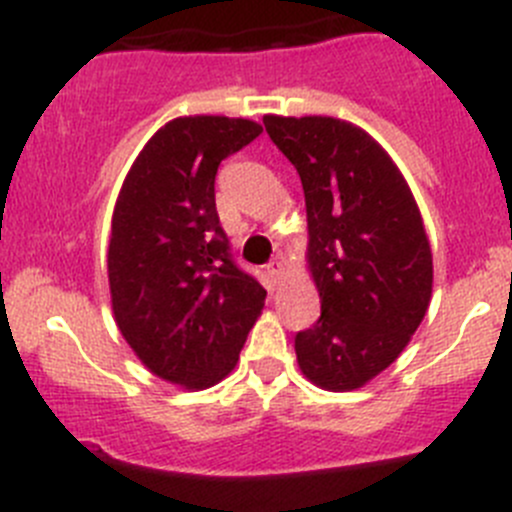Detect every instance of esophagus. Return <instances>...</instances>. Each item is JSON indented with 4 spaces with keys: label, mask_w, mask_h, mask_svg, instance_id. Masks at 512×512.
I'll list each match as a JSON object with an SVG mask.
<instances>
[{
    "label": "esophagus",
    "mask_w": 512,
    "mask_h": 512,
    "mask_svg": "<svg viewBox=\"0 0 512 512\" xmlns=\"http://www.w3.org/2000/svg\"><path fill=\"white\" fill-rule=\"evenodd\" d=\"M266 273H268V278H271L273 283H278V278L283 276V261H281V258H276V261L268 263Z\"/></svg>",
    "instance_id": "1"
}]
</instances>
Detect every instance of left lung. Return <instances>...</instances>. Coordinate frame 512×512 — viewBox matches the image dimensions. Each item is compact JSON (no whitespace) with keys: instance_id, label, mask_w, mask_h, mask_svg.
I'll use <instances>...</instances> for the list:
<instances>
[{"instance_id":"8db88e82","label":"left lung","mask_w":512,"mask_h":512,"mask_svg":"<svg viewBox=\"0 0 512 512\" xmlns=\"http://www.w3.org/2000/svg\"><path fill=\"white\" fill-rule=\"evenodd\" d=\"M306 196V263L321 298L296 336L298 368L323 391H356L421 326L433 254L408 181L368 131L336 116H263Z\"/></svg>"}]
</instances>
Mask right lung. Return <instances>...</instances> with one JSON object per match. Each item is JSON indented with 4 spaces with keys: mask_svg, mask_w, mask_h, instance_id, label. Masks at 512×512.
Here are the masks:
<instances>
[{
    "mask_svg": "<svg viewBox=\"0 0 512 512\" xmlns=\"http://www.w3.org/2000/svg\"><path fill=\"white\" fill-rule=\"evenodd\" d=\"M263 131L251 119H171L131 164L111 216V311L154 376L204 391L236 368L266 291L236 268L216 214L221 161Z\"/></svg>",
    "mask_w": 512,
    "mask_h": 512,
    "instance_id": "right-lung-1",
    "label": "right lung"
}]
</instances>
